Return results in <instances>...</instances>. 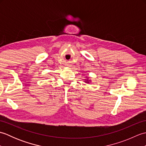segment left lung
<instances>
[{
	"instance_id": "8db88e82",
	"label": "left lung",
	"mask_w": 146,
	"mask_h": 146,
	"mask_svg": "<svg viewBox=\"0 0 146 146\" xmlns=\"http://www.w3.org/2000/svg\"><path fill=\"white\" fill-rule=\"evenodd\" d=\"M89 82H90V80H85V82L86 83H89Z\"/></svg>"
}]
</instances>
